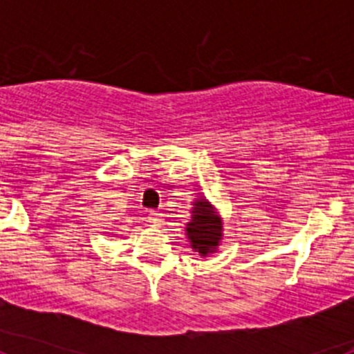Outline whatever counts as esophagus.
<instances>
[{"mask_svg": "<svg viewBox=\"0 0 354 354\" xmlns=\"http://www.w3.org/2000/svg\"><path fill=\"white\" fill-rule=\"evenodd\" d=\"M149 223L152 227H161L162 225V214L159 211H150L149 212Z\"/></svg>", "mask_w": 354, "mask_h": 354, "instance_id": "esophagus-1", "label": "esophagus"}]
</instances>
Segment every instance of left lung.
<instances>
[{"mask_svg": "<svg viewBox=\"0 0 354 354\" xmlns=\"http://www.w3.org/2000/svg\"><path fill=\"white\" fill-rule=\"evenodd\" d=\"M192 211V221L187 223L186 232L200 255H209L220 245L221 239V220L214 216V209L207 200H196Z\"/></svg>", "mask_w": 354, "mask_h": 354, "instance_id": "obj_1", "label": "left lung"}]
</instances>
